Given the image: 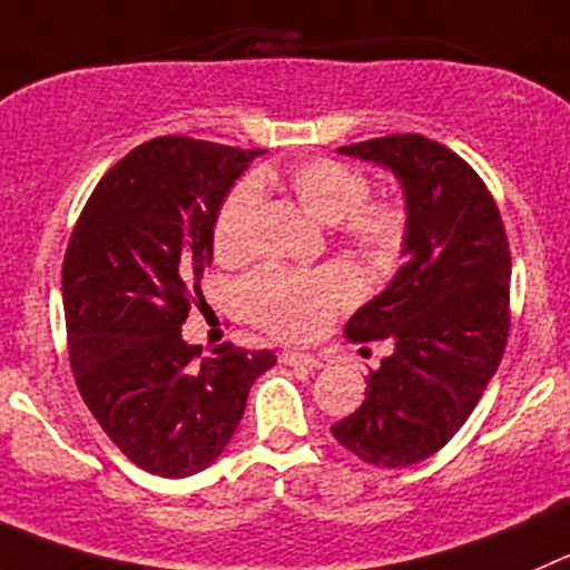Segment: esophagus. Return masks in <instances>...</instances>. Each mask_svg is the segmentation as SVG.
<instances>
[{"label":"esophagus","mask_w":570,"mask_h":570,"mask_svg":"<svg viewBox=\"0 0 570 570\" xmlns=\"http://www.w3.org/2000/svg\"><path fill=\"white\" fill-rule=\"evenodd\" d=\"M282 363H288V366H307V370H318L322 361L316 355H307V352H296V350H285L282 352Z\"/></svg>","instance_id":"esophagus-1"}]
</instances>
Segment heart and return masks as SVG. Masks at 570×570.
Here are the masks:
<instances>
[{"label": "heart", "instance_id": "b5f03b06", "mask_svg": "<svg viewBox=\"0 0 570 570\" xmlns=\"http://www.w3.org/2000/svg\"><path fill=\"white\" fill-rule=\"evenodd\" d=\"M274 173L232 189L213 226V246L220 263H240L252 248L257 187H268ZM288 189L299 207L324 226H338L341 237L366 257H389L403 237V209L392 200H366L370 181L355 167L335 159H311L288 173ZM355 279L344 268L311 274L268 268L240 285L243 313L285 341H307L322 333L335 311L355 299Z\"/></svg>", "mask_w": 570, "mask_h": 570}]
</instances>
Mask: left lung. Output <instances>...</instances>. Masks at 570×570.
Masks as SVG:
<instances>
[{"label":"left lung","mask_w":570,"mask_h":570,"mask_svg":"<svg viewBox=\"0 0 570 570\" xmlns=\"http://www.w3.org/2000/svg\"><path fill=\"white\" fill-rule=\"evenodd\" d=\"M397 178L405 204L403 268L352 313V344L394 346L366 377V400L333 436L375 468L436 453L473 414L509 333L507 232L473 167L420 134L338 148ZM366 350V346H363Z\"/></svg>","instance_id":"1"}]
</instances>
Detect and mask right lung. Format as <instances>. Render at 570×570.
Returning a JSON list of instances; mask_svg holds the SVG:
<instances>
[{"mask_svg":"<svg viewBox=\"0 0 570 570\" xmlns=\"http://www.w3.org/2000/svg\"><path fill=\"white\" fill-rule=\"evenodd\" d=\"M265 150L159 137L119 159L91 193L61 271L69 361L80 397L119 451L165 479L200 473L235 436L271 350L181 338L213 263V226Z\"/></svg>","mask_w":570,"mask_h":570,"instance_id":"add662e5","label":"right lung"}]
</instances>
